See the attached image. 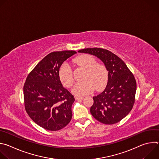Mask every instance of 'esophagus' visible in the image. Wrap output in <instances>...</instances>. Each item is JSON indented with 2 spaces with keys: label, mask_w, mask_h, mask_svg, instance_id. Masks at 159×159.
I'll list each match as a JSON object with an SVG mask.
<instances>
[{
  "label": "esophagus",
  "mask_w": 159,
  "mask_h": 159,
  "mask_svg": "<svg viewBox=\"0 0 159 159\" xmlns=\"http://www.w3.org/2000/svg\"><path fill=\"white\" fill-rule=\"evenodd\" d=\"M84 99L83 97H75V99L79 101V100H82Z\"/></svg>",
  "instance_id": "esophagus-1"
}]
</instances>
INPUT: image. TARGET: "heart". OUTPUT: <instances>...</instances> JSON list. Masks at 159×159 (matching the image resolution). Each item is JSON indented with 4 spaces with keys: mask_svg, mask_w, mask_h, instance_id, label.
<instances>
[{
    "mask_svg": "<svg viewBox=\"0 0 159 159\" xmlns=\"http://www.w3.org/2000/svg\"><path fill=\"white\" fill-rule=\"evenodd\" d=\"M75 62L81 67L85 69L82 82L77 83L72 93L78 96H85L91 93L96 89L101 90L106 85L108 72L106 67L102 63H96V59L88 54L82 55L75 59ZM59 78L63 85L70 87L74 83L72 69L67 63H63L58 70Z\"/></svg>",
    "mask_w": 159,
    "mask_h": 159,
    "instance_id": "obj_1",
    "label": "heart"
}]
</instances>
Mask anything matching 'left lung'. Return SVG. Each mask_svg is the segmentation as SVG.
Wrapping results in <instances>:
<instances>
[{
	"label": "left lung",
	"mask_w": 159,
	"mask_h": 159,
	"mask_svg": "<svg viewBox=\"0 0 159 159\" xmlns=\"http://www.w3.org/2000/svg\"><path fill=\"white\" fill-rule=\"evenodd\" d=\"M78 52L96 56L108 71L107 85L102 93L93 97L90 113L104 124L118 123L128 115L134 103L137 83L133 74L120 58L109 50L88 48Z\"/></svg>",
	"instance_id": "8db88e82"
}]
</instances>
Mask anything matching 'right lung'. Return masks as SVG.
I'll return each instance as SVG.
<instances>
[{"label": "right lung", "mask_w": 159, "mask_h": 159, "mask_svg": "<svg viewBox=\"0 0 159 159\" xmlns=\"http://www.w3.org/2000/svg\"><path fill=\"white\" fill-rule=\"evenodd\" d=\"M75 53L72 50L52 52L27 77L23 88L26 111L34 123L45 129H61L72 119L75 99L63 86L58 70L62 63Z\"/></svg>", "instance_id": "right-lung-1"}]
</instances>
